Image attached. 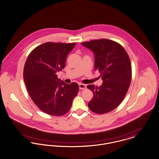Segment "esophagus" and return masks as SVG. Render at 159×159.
<instances>
[{
	"label": "esophagus",
	"instance_id": "1",
	"mask_svg": "<svg viewBox=\"0 0 159 159\" xmlns=\"http://www.w3.org/2000/svg\"><path fill=\"white\" fill-rule=\"evenodd\" d=\"M79 89H86V85L84 84H79Z\"/></svg>",
	"mask_w": 159,
	"mask_h": 159
}]
</instances>
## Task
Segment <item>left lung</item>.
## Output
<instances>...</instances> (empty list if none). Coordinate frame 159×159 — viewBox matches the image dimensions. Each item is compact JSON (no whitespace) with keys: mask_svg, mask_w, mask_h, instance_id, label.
Returning a JSON list of instances; mask_svg holds the SVG:
<instances>
[{"mask_svg":"<svg viewBox=\"0 0 159 159\" xmlns=\"http://www.w3.org/2000/svg\"><path fill=\"white\" fill-rule=\"evenodd\" d=\"M81 44L94 52L95 70H98L103 80L99 87L87 86L94 94L88 107L100 114L110 112L121 103L130 85L132 68L129 56L119 43L106 39Z\"/></svg>","mask_w":159,"mask_h":159,"instance_id":"1","label":"left lung"}]
</instances>
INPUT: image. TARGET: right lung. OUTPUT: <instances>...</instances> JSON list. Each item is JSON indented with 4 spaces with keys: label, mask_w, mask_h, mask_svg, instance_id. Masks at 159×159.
<instances>
[{
    "label": "right lung",
    "mask_w": 159,
    "mask_h": 159,
    "mask_svg": "<svg viewBox=\"0 0 159 159\" xmlns=\"http://www.w3.org/2000/svg\"><path fill=\"white\" fill-rule=\"evenodd\" d=\"M75 45V42L43 43L30 52L25 62L24 79L29 95L40 110L49 115L66 114L78 93L77 84H66L56 74L64 68Z\"/></svg>",
    "instance_id": "right-lung-1"
}]
</instances>
